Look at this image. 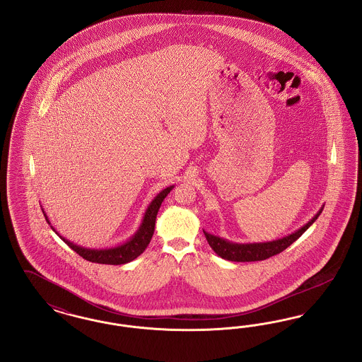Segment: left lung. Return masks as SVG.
<instances>
[{
	"instance_id": "8db88e82",
	"label": "left lung",
	"mask_w": 362,
	"mask_h": 362,
	"mask_svg": "<svg viewBox=\"0 0 362 362\" xmlns=\"http://www.w3.org/2000/svg\"><path fill=\"white\" fill-rule=\"evenodd\" d=\"M323 209V208H322ZM322 209L310 220L305 227L298 229L294 233L279 239V240L269 241V243H257V244H235L229 241L223 240L217 236H214L204 230V235L209 245L212 247L216 254L220 257L230 260V262H259L266 260L274 255L281 254L287 247H290L295 240H298L317 218L322 214Z\"/></svg>"
}]
</instances>
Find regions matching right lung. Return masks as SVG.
Returning a JSON list of instances; mask_svg holds the SVG:
<instances>
[{"mask_svg":"<svg viewBox=\"0 0 362 362\" xmlns=\"http://www.w3.org/2000/svg\"><path fill=\"white\" fill-rule=\"evenodd\" d=\"M172 189H173V187L163 189L161 193L154 200L151 201V204L148 205V211L145 214V217H144V223L138 229V232L135 233L134 238L132 240L122 244L119 247L110 248V250H87V248L75 245L74 243L63 239L54 230V228L52 229L63 239V241L67 244L69 248H72L76 254L81 255L83 259H86L88 262L99 263V264H114V266L129 263V262L134 260L135 257H138L139 255L146 250L148 243L151 240V236L154 233L156 218H157V214H158V209L161 206L162 201L168 196V193H170ZM47 221H48V218H47Z\"/></svg>","mask_w":362,"mask_h":362,"instance_id":"1","label":"right lung"}]
</instances>
